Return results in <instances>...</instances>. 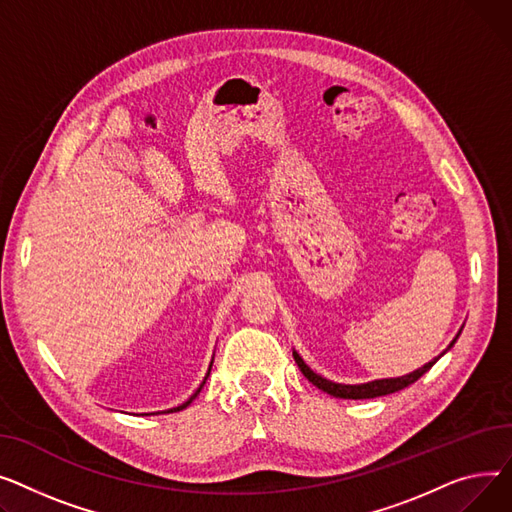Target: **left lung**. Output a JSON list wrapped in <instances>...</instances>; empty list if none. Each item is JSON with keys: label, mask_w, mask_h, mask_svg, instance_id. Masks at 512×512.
I'll return each mask as SVG.
<instances>
[{"label": "left lung", "mask_w": 512, "mask_h": 512, "mask_svg": "<svg viewBox=\"0 0 512 512\" xmlns=\"http://www.w3.org/2000/svg\"><path fill=\"white\" fill-rule=\"evenodd\" d=\"M461 335V333H459ZM459 335L455 337V341L459 339ZM455 341L448 345V349L455 345ZM293 357H295V364L299 366V370H302V374L314 384L318 386L320 390H324V393H328L330 397H337V399H374V397H382V395H390V393H397V390H403L405 386L413 384L415 380L422 378L434 364H436V357L434 362L426 364L424 368H419L407 376H401V378H386V380H374V382H368V384H337V382H330L318 374H314L306 364L304 359L299 357L295 351H293Z\"/></svg>", "instance_id": "left-lung-1"}]
</instances>
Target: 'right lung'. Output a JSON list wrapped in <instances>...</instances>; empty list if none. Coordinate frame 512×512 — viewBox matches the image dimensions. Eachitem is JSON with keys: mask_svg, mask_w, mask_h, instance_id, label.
I'll return each mask as SVG.
<instances>
[{"mask_svg": "<svg viewBox=\"0 0 512 512\" xmlns=\"http://www.w3.org/2000/svg\"><path fill=\"white\" fill-rule=\"evenodd\" d=\"M202 386H204V382L200 384V388L196 390V393H194V395H192V397H190V399H188L184 405H179V407H175V409H171V411H182V409H186V407H188V405H190V403H192V401L198 397V393H200V390H202Z\"/></svg>", "mask_w": 512, "mask_h": 512, "instance_id": "obj_1", "label": "right lung"}]
</instances>
